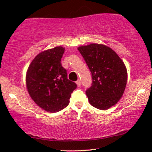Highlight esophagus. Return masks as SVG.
<instances>
[{
  "instance_id": "esophagus-1",
  "label": "esophagus",
  "mask_w": 152,
  "mask_h": 152,
  "mask_svg": "<svg viewBox=\"0 0 152 152\" xmlns=\"http://www.w3.org/2000/svg\"><path fill=\"white\" fill-rule=\"evenodd\" d=\"M76 84H77V86H78V87L81 86V81H80V80H78V81L76 82Z\"/></svg>"
}]
</instances>
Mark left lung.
Instances as JSON below:
<instances>
[{"instance_id": "obj_1", "label": "left lung", "mask_w": 152, "mask_h": 152, "mask_svg": "<svg viewBox=\"0 0 152 152\" xmlns=\"http://www.w3.org/2000/svg\"><path fill=\"white\" fill-rule=\"evenodd\" d=\"M92 76V84L86 91L90 104L106 110L115 105L123 95L127 71L114 50L102 44L92 43L78 48Z\"/></svg>"}]
</instances>
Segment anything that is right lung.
<instances>
[{
  "label": "right lung",
  "instance_id": "add662e5",
  "mask_svg": "<svg viewBox=\"0 0 152 152\" xmlns=\"http://www.w3.org/2000/svg\"><path fill=\"white\" fill-rule=\"evenodd\" d=\"M64 50L58 46L38 54L26 74V86L31 99L41 109L51 113L69 105L71 94L77 87L68 79L66 69L62 67Z\"/></svg>",
  "mask_w": 152,
  "mask_h": 152
}]
</instances>
